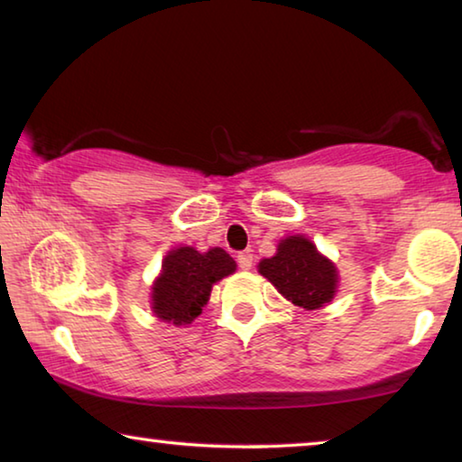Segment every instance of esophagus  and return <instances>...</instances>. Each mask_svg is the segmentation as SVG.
<instances>
[{"label": "esophagus", "mask_w": 462, "mask_h": 462, "mask_svg": "<svg viewBox=\"0 0 462 462\" xmlns=\"http://www.w3.org/2000/svg\"><path fill=\"white\" fill-rule=\"evenodd\" d=\"M236 261H238V267H240L242 271H248L250 267H253V261H254V259H253V254H250V253H240Z\"/></svg>", "instance_id": "34e87169"}]
</instances>
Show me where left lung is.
<instances>
[{
	"instance_id": "left-lung-1",
	"label": "left lung",
	"mask_w": 462,
	"mask_h": 462,
	"mask_svg": "<svg viewBox=\"0 0 462 462\" xmlns=\"http://www.w3.org/2000/svg\"><path fill=\"white\" fill-rule=\"evenodd\" d=\"M259 273L277 291L303 310H319L332 301L338 287V271L310 238L287 236L277 253L259 263Z\"/></svg>"
}]
</instances>
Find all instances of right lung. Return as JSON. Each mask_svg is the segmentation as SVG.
Segmentation results:
<instances>
[{"mask_svg":"<svg viewBox=\"0 0 462 462\" xmlns=\"http://www.w3.org/2000/svg\"><path fill=\"white\" fill-rule=\"evenodd\" d=\"M234 271L236 263L224 248H209L208 253L193 246L171 250L152 283L154 316L175 326L191 324L208 303L214 283Z\"/></svg>","mask_w":462,"mask_h":462,"instance_id":"right-lung-1","label":"right lung"}]
</instances>
